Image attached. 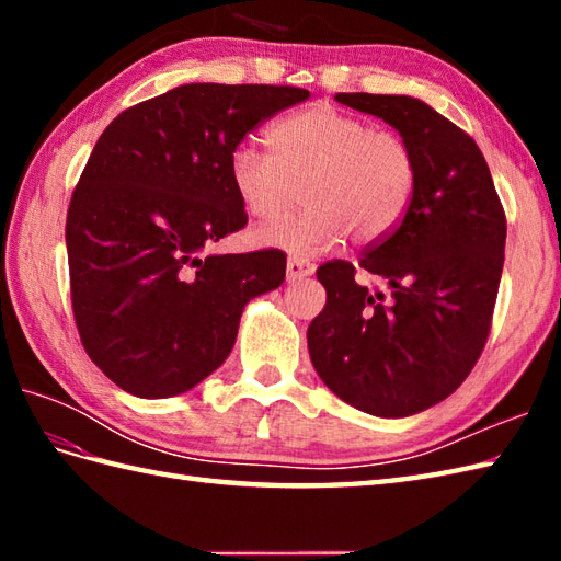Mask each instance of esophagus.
<instances>
[{"label":"esophagus","instance_id":"34e87169","mask_svg":"<svg viewBox=\"0 0 561 561\" xmlns=\"http://www.w3.org/2000/svg\"><path fill=\"white\" fill-rule=\"evenodd\" d=\"M316 272L313 262H308L304 257H289L287 260V282H299L304 277H311Z\"/></svg>","mask_w":561,"mask_h":561}]
</instances>
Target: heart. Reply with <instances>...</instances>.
Masks as SVG:
<instances>
[{"instance_id":"b5f03b06","label":"heart","mask_w":561,"mask_h":561,"mask_svg":"<svg viewBox=\"0 0 561 561\" xmlns=\"http://www.w3.org/2000/svg\"><path fill=\"white\" fill-rule=\"evenodd\" d=\"M270 157L236 147L229 181L238 205L260 224L287 217L299 202V217L260 231V241L296 255H318L347 233L359 243L388 236L416 183L412 147L398 133L374 129L332 105H313L282 117L267 129Z\"/></svg>"}]
</instances>
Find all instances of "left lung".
Returning <instances> with one entry per match:
<instances>
[{"label": "left lung", "instance_id": "1", "mask_svg": "<svg viewBox=\"0 0 561 561\" xmlns=\"http://www.w3.org/2000/svg\"><path fill=\"white\" fill-rule=\"evenodd\" d=\"M408 141L416 183L396 231L352 262L318 267L325 308L308 325L320 380L352 408L386 420L446 400L478 364L504 270L506 217L480 147L412 96L337 93Z\"/></svg>", "mask_w": 561, "mask_h": 561}]
</instances>
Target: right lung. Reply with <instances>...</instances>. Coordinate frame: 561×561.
Segmentation results:
<instances>
[{"mask_svg":"<svg viewBox=\"0 0 561 561\" xmlns=\"http://www.w3.org/2000/svg\"><path fill=\"white\" fill-rule=\"evenodd\" d=\"M308 99L265 83H183L105 127L67 211L71 308L91 362L129 396L187 392L226 362L250 299L277 289L282 250L214 255L248 224L229 157Z\"/></svg>","mask_w":561,"mask_h":561,"instance_id":"right-lung-1","label":"right lung"}]
</instances>
